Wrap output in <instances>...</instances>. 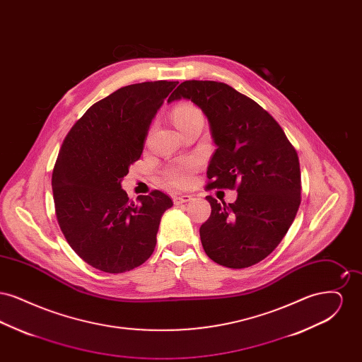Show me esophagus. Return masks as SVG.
Masks as SVG:
<instances>
[{"label": "esophagus", "mask_w": 362, "mask_h": 362, "mask_svg": "<svg viewBox=\"0 0 362 362\" xmlns=\"http://www.w3.org/2000/svg\"><path fill=\"white\" fill-rule=\"evenodd\" d=\"M191 199H192V197L187 195V194L176 195V197H173V204H175V205H182V204H187Z\"/></svg>", "instance_id": "1"}]
</instances>
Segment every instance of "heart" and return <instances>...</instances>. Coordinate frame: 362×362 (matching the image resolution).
Masks as SVG:
<instances>
[{"mask_svg":"<svg viewBox=\"0 0 362 362\" xmlns=\"http://www.w3.org/2000/svg\"><path fill=\"white\" fill-rule=\"evenodd\" d=\"M173 122L176 124V127L187 123V122L202 117L201 111L192 105V104H180L173 110ZM201 165V160L199 158H191L189 161H183V163H177L167 167L163 171V177L164 180L171 185L173 187H186L189 186L192 175L199 168Z\"/></svg>","mask_w":362,"mask_h":362,"instance_id":"b5f03b06","label":"heart"}]
</instances>
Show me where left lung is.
<instances>
[{"label": "left lung", "instance_id": "8db88e82", "mask_svg": "<svg viewBox=\"0 0 362 362\" xmlns=\"http://www.w3.org/2000/svg\"><path fill=\"white\" fill-rule=\"evenodd\" d=\"M189 99L206 115L217 146L207 167V189H236L233 204L211 195L210 217L199 235L207 257L230 267H250L284 239L301 202L296 149L276 119L257 102L217 81L189 80L168 103Z\"/></svg>", "mask_w": 362, "mask_h": 362}]
</instances>
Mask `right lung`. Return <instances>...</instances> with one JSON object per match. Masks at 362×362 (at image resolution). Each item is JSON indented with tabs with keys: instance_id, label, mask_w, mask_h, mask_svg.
<instances>
[{
	"instance_id": "right-lung-1",
	"label": "right lung",
	"mask_w": 362,
	"mask_h": 362,
	"mask_svg": "<svg viewBox=\"0 0 362 362\" xmlns=\"http://www.w3.org/2000/svg\"><path fill=\"white\" fill-rule=\"evenodd\" d=\"M177 81L123 86L70 129L52 171L55 214L73 251L104 273H124L153 254L161 216L173 199L153 189L129 199L122 179L142 155L145 138Z\"/></svg>"
}]
</instances>
